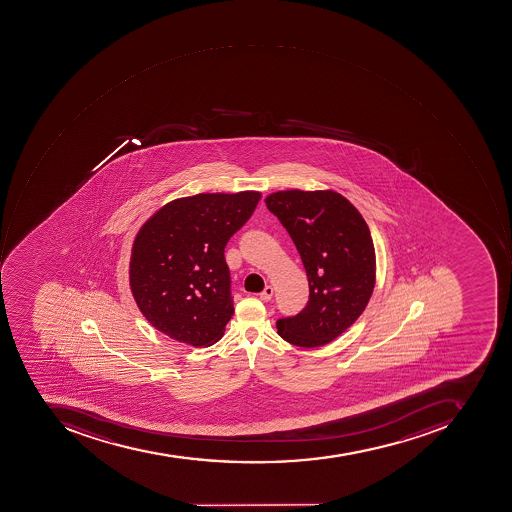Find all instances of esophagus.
<instances>
[{
    "mask_svg": "<svg viewBox=\"0 0 512 512\" xmlns=\"http://www.w3.org/2000/svg\"><path fill=\"white\" fill-rule=\"evenodd\" d=\"M272 294H274V288L269 285L265 286V289L260 293V299L263 300V302H269V300L272 299Z\"/></svg>",
    "mask_w": 512,
    "mask_h": 512,
    "instance_id": "34e87169",
    "label": "esophagus"
}]
</instances>
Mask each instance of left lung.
Returning <instances> with one entry per match:
<instances>
[{
    "instance_id": "1",
    "label": "left lung",
    "mask_w": 512,
    "mask_h": 512,
    "mask_svg": "<svg viewBox=\"0 0 512 512\" xmlns=\"http://www.w3.org/2000/svg\"><path fill=\"white\" fill-rule=\"evenodd\" d=\"M265 202L296 244L310 285L307 307L279 319L277 332L294 346H325L360 318L374 293L371 230L333 190L275 191Z\"/></svg>"
}]
</instances>
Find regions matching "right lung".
Returning a JSON list of instances; mask_svg holds the SVG:
<instances>
[{
	"instance_id": "add662e5",
	"label": "right lung",
	"mask_w": 512,
	"mask_h": 512,
	"mask_svg": "<svg viewBox=\"0 0 512 512\" xmlns=\"http://www.w3.org/2000/svg\"><path fill=\"white\" fill-rule=\"evenodd\" d=\"M258 191L199 193L159 208L132 244V296L152 327L188 346L221 339L233 314L224 247L251 218Z\"/></svg>"
}]
</instances>
